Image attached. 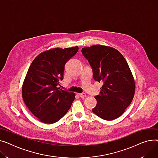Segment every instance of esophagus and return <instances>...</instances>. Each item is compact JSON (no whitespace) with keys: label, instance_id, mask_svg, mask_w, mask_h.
I'll return each instance as SVG.
<instances>
[{"label":"esophagus","instance_id":"esophagus-1","mask_svg":"<svg viewBox=\"0 0 158 158\" xmlns=\"http://www.w3.org/2000/svg\"><path fill=\"white\" fill-rule=\"evenodd\" d=\"M79 96L81 98H84L85 97H86V94L85 93H81L79 94Z\"/></svg>","mask_w":158,"mask_h":158}]
</instances>
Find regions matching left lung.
<instances>
[{
	"label": "left lung",
	"instance_id": "8db88e82",
	"mask_svg": "<svg viewBox=\"0 0 158 158\" xmlns=\"http://www.w3.org/2000/svg\"><path fill=\"white\" fill-rule=\"evenodd\" d=\"M81 53L92 69L94 79L103 83L95 96L92 112L106 120H114L125 112L133 99L135 84L131 71L118 50L99 44L83 48Z\"/></svg>",
	"mask_w": 158,
	"mask_h": 158
}]
</instances>
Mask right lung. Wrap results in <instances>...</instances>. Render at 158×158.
<instances>
[{
  "instance_id": "1",
  "label": "right lung",
  "mask_w": 158,
  "mask_h": 158,
  "mask_svg": "<svg viewBox=\"0 0 158 158\" xmlns=\"http://www.w3.org/2000/svg\"><path fill=\"white\" fill-rule=\"evenodd\" d=\"M78 51V46L45 51L34 59L28 69L22 86V98L41 122L56 123L71 108L75 93L62 90L59 85L64 78L65 64Z\"/></svg>"
}]
</instances>
